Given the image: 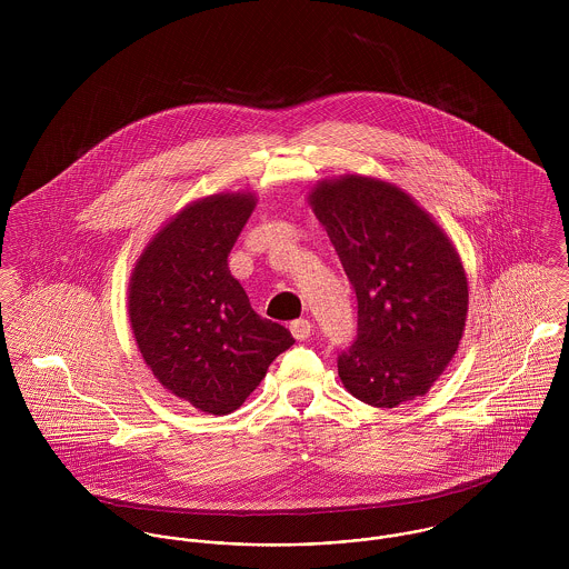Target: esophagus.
<instances>
[{"instance_id":"34e87169","label":"esophagus","mask_w":569,"mask_h":569,"mask_svg":"<svg viewBox=\"0 0 569 569\" xmlns=\"http://www.w3.org/2000/svg\"><path fill=\"white\" fill-rule=\"evenodd\" d=\"M291 335L298 339V341H302V339H307L309 335H311V330H313V325L309 322V320H293L291 325Z\"/></svg>"}]
</instances>
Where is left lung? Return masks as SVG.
I'll use <instances>...</instances> for the list:
<instances>
[{
    "instance_id": "1",
    "label": "left lung",
    "mask_w": 569,
    "mask_h": 569,
    "mask_svg": "<svg viewBox=\"0 0 569 569\" xmlns=\"http://www.w3.org/2000/svg\"><path fill=\"white\" fill-rule=\"evenodd\" d=\"M311 206L357 296V337L339 352L343 388L372 407L422 397L458 350L469 287L456 247L401 188L348 174Z\"/></svg>"
}]
</instances>
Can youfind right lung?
<instances>
[{"label":"right lung","mask_w":569,"mask_h":569,"mask_svg":"<svg viewBox=\"0 0 569 569\" xmlns=\"http://www.w3.org/2000/svg\"><path fill=\"white\" fill-rule=\"evenodd\" d=\"M256 201L214 194L183 208L140 256L129 284L138 348L168 392L208 413H230L293 346L260 318L228 256Z\"/></svg>","instance_id":"add662e5"}]
</instances>
